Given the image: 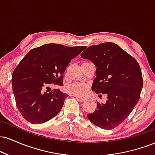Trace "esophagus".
Here are the masks:
<instances>
[{"label": "esophagus", "mask_w": 155, "mask_h": 155, "mask_svg": "<svg viewBox=\"0 0 155 155\" xmlns=\"http://www.w3.org/2000/svg\"><path fill=\"white\" fill-rule=\"evenodd\" d=\"M75 97H76V99H77L78 101H79V102H84V101H86V99H85V98H81V97H76V96Z\"/></svg>", "instance_id": "esophagus-1"}]
</instances>
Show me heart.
I'll list each match as a JSON object with an SVG mask.
<instances>
[{"label":"heart","mask_w":155,"mask_h":155,"mask_svg":"<svg viewBox=\"0 0 155 155\" xmlns=\"http://www.w3.org/2000/svg\"><path fill=\"white\" fill-rule=\"evenodd\" d=\"M84 63H87V62H84ZM66 90L69 94L72 95L76 96V97H84L88 93L90 87L87 84L75 82L68 85Z\"/></svg>","instance_id":"obj_1"}]
</instances>
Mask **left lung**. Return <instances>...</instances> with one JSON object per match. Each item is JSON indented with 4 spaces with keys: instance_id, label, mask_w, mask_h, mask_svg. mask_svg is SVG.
<instances>
[{
    "instance_id": "8db88e82",
    "label": "left lung",
    "mask_w": 155,
    "mask_h": 155,
    "mask_svg": "<svg viewBox=\"0 0 155 155\" xmlns=\"http://www.w3.org/2000/svg\"><path fill=\"white\" fill-rule=\"evenodd\" d=\"M96 66L92 91L107 96L105 104L97 103V109L87 118L105 130L117 127L132 112L140 98L143 77L139 64L116 44L107 42L88 47L81 54Z\"/></svg>"
}]
</instances>
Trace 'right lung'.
<instances>
[{"instance_id":"add662e5","label":"right lung","mask_w":155,"mask_h":155,"mask_svg":"<svg viewBox=\"0 0 155 155\" xmlns=\"http://www.w3.org/2000/svg\"><path fill=\"white\" fill-rule=\"evenodd\" d=\"M85 49L44 44L31 49L19 62L12 74V87L19 111L28 122L44 123L60 111L68 95L58 89L45 90L50 84L63 85L66 67Z\"/></svg>"}]
</instances>
